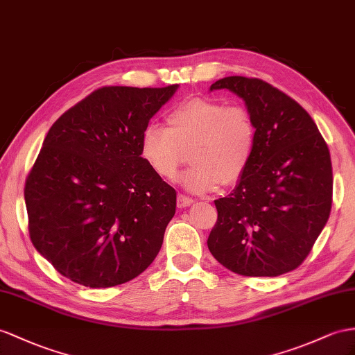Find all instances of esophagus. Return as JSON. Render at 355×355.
<instances>
[{"mask_svg": "<svg viewBox=\"0 0 355 355\" xmlns=\"http://www.w3.org/2000/svg\"><path fill=\"white\" fill-rule=\"evenodd\" d=\"M193 204V199L189 198V196H184V195H178L177 198V207L178 208H186L189 205Z\"/></svg>", "mask_w": 355, "mask_h": 355, "instance_id": "esophagus-1", "label": "esophagus"}]
</instances>
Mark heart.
Instances as JSON below:
<instances>
[{
	"instance_id": "b5f03b06",
	"label": "heart",
	"mask_w": 355,
	"mask_h": 355,
	"mask_svg": "<svg viewBox=\"0 0 355 355\" xmlns=\"http://www.w3.org/2000/svg\"><path fill=\"white\" fill-rule=\"evenodd\" d=\"M168 127L148 124L141 136V156L157 175L175 178L189 160L193 166L181 177L193 193L237 184L255 157L258 127L243 106L193 97L177 105L168 115Z\"/></svg>"
}]
</instances>
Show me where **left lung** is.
<instances>
[{
  "label": "left lung",
  "instance_id": "obj_1",
  "mask_svg": "<svg viewBox=\"0 0 355 355\" xmlns=\"http://www.w3.org/2000/svg\"><path fill=\"white\" fill-rule=\"evenodd\" d=\"M258 127L255 157L232 192L214 201L211 255L241 276L275 277L297 268L329 220L333 198L330 151L294 98L257 78L228 76Z\"/></svg>",
  "mask_w": 355,
  "mask_h": 355
}]
</instances>
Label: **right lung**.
<instances>
[{"instance_id":"add662e5","label":"right lung","mask_w":355,"mask_h":355,"mask_svg":"<svg viewBox=\"0 0 355 355\" xmlns=\"http://www.w3.org/2000/svg\"><path fill=\"white\" fill-rule=\"evenodd\" d=\"M177 88H98L44 138L24 190L30 237L75 284L121 285L157 257L177 192L142 159L141 136Z\"/></svg>"}]
</instances>
